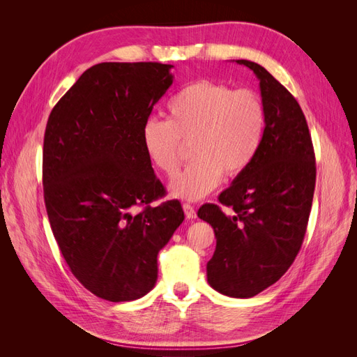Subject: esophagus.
I'll return each instance as SVG.
<instances>
[{
  "mask_svg": "<svg viewBox=\"0 0 357 357\" xmlns=\"http://www.w3.org/2000/svg\"><path fill=\"white\" fill-rule=\"evenodd\" d=\"M183 211L186 214V219H195L197 218V211L195 207L190 204H183Z\"/></svg>",
  "mask_w": 357,
  "mask_h": 357,
  "instance_id": "esophagus-1",
  "label": "esophagus"
}]
</instances>
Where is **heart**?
I'll list each match as a JSON object with an SVG mask.
<instances>
[{"mask_svg": "<svg viewBox=\"0 0 357 357\" xmlns=\"http://www.w3.org/2000/svg\"><path fill=\"white\" fill-rule=\"evenodd\" d=\"M168 121L150 117L142 132L144 152L162 174L174 176L185 146L193 160L171 181L174 198L197 201L219 186L225 172L235 177L252 164L262 143L265 109L259 95L199 80L169 100Z\"/></svg>", "mask_w": 357, "mask_h": 357, "instance_id": "1", "label": "heart"}]
</instances>
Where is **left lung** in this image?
Instances as JSON below:
<instances>
[{
  "label": "left lung",
  "mask_w": 357,
  "mask_h": 357,
  "mask_svg": "<svg viewBox=\"0 0 357 357\" xmlns=\"http://www.w3.org/2000/svg\"><path fill=\"white\" fill-rule=\"evenodd\" d=\"M259 79L265 129L253 162L219 195L231 207L204 204L215 250L207 282L222 295L252 298L278 282L304 241L316 186V158L305 116L284 86L256 62L238 59Z\"/></svg>",
  "instance_id": "1"
}]
</instances>
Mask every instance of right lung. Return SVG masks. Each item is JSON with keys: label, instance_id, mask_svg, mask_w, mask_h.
<instances>
[{"label": "right lung", "instance_id": "right-lung-1", "mask_svg": "<svg viewBox=\"0 0 357 357\" xmlns=\"http://www.w3.org/2000/svg\"><path fill=\"white\" fill-rule=\"evenodd\" d=\"M171 68L96 63L53 107L46 125L43 188L52 232L74 277L112 302L155 287L158 253L185 220L178 201L150 205L165 188L142 142L153 105L172 84Z\"/></svg>", "mask_w": 357, "mask_h": 357}]
</instances>
